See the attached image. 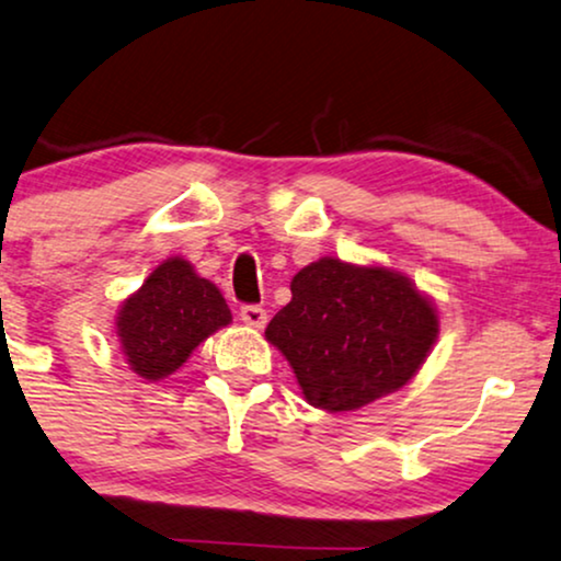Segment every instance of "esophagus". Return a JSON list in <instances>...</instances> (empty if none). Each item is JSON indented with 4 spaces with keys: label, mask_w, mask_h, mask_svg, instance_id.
<instances>
[{
    "label": "esophagus",
    "mask_w": 561,
    "mask_h": 561,
    "mask_svg": "<svg viewBox=\"0 0 561 561\" xmlns=\"http://www.w3.org/2000/svg\"><path fill=\"white\" fill-rule=\"evenodd\" d=\"M240 319L248 323V327H255V329H261V327H266V310H263L261 306H242L240 308Z\"/></svg>",
    "instance_id": "1"
}]
</instances>
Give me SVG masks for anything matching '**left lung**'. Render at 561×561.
<instances>
[{
    "label": "left lung",
    "mask_w": 561,
    "mask_h": 561,
    "mask_svg": "<svg viewBox=\"0 0 561 561\" xmlns=\"http://www.w3.org/2000/svg\"><path fill=\"white\" fill-rule=\"evenodd\" d=\"M293 300L266 340L293 366L306 400L345 413L402 389L438 334L431 302L408 276L321 259L295 274Z\"/></svg>",
    "instance_id": "1"
}]
</instances>
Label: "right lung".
I'll use <instances>...</instances> for the list:
<instances>
[{
    "label": "right lung",
    "mask_w": 561,
    "mask_h": 561,
    "mask_svg": "<svg viewBox=\"0 0 561 561\" xmlns=\"http://www.w3.org/2000/svg\"><path fill=\"white\" fill-rule=\"evenodd\" d=\"M229 321L232 313L219 289L201 279L187 261L170 259L123 302L117 336L135 374L159 381Z\"/></svg>",
    "instance_id": "add662e5"
}]
</instances>
